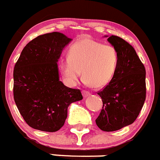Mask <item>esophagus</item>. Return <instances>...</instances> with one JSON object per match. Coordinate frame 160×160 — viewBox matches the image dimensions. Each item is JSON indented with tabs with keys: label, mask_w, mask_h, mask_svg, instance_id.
I'll list each match as a JSON object with an SVG mask.
<instances>
[{
	"label": "esophagus",
	"mask_w": 160,
	"mask_h": 160,
	"mask_svg": "<svg viewBox=\"0 0 160 160\" xmlns=\"http://www.w3.org/2000/svg\"><path fill=\"white\" fill-rule=\"evenodd\" d=\"M82 92H83V95H84V98H86V97L89 96V95L91 94L90 92H88V91H87V90H83Z\"/></svg>",
	"instance_id": "esophagus-1"
}]
</instances>
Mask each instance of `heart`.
I'll use <instances>...</instances> for the list:
<instances>
[{"instance_id":"heart-1","label":"heart","mask_w":160,"mask_h":160,"mask_svg":"<svg viewBox=\"0 0 160 160\" xmlns=\"http://www.w3.org/2000/svg\"><path fill=\"white\" fill-rule=\"evenodd\" d=\"M119 61V52L115 46L84 38L71 46L68 59L62 62L60 69L70 84L77 82L82 71L85 82L93 88H102L112 80Z\"/></svg>"}]
</instances>
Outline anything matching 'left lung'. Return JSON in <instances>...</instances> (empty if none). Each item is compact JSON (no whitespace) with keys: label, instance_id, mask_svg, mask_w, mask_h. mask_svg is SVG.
<instances>
[{"label":"left lung","instance_id":"obj_1","mask_svg":"<svg viewBox=\"0 0 160 160\" xmlns=\"http://www.w3.org/2000/svg\"><path fill=\"white\" fill-rule=\"evenodd\" d=\"M107 41L119 52V66L112 80L98 92L103 107L96 123L113 132L133 123L140 113L146 100V69L129 43L116 36Z\"/></svg>","mask_w":160,"mask_h":160}]
</instances>
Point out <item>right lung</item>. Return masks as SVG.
<instances>
[{"label":"right lung","instance_id":"add662e5","mask_svg":"<svg viewBox=\"0 0 160 160\" xmlns=\"http://www.w3.org/2000/svg\"><path fill=\"white\" fill-rule=\"evenodd\" d=\"M71 41L60 32L39 36L24 47L14 66V102L35 129L59 130L70 104L83 99L80 89L68 88L59 80L58 60Z\"/></svg>","mask_w":160,"mask_h":160}]
</instances>
